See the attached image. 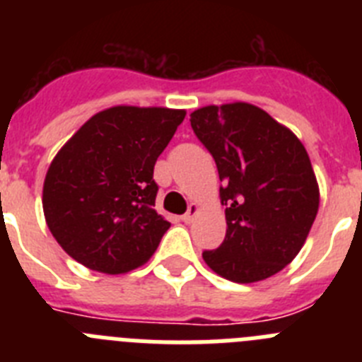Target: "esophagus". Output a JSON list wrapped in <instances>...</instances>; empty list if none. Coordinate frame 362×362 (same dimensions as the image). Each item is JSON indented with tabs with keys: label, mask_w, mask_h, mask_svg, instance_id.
Segmentation results:
<instances>
[{
	"label": "esophagus",
	"mask_w": 362,
	"mask_h": 362,
	"mask_svg": "<svg viewBox=\"0 0 362 362\" xmlns=\"http://www.w3.org/2000/svg\"><path fill=\"white\" fill-rule=\"evenodd\" d=\"M197 214H199V204L192 203L190 206H188V212L185 214V216H181V219H183V223H192Z\"/></svg>",
	"instance_id": "esophagus-1"
}]
</instances>
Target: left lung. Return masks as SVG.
I'll use <instances>...</instances> for the list:
<instances>
[{
    "label": "left lung",
    "instance_id": "obj_1",
    "mask_svg": "<svg viewBox=\"0 0 362 362\" xmlns=\"http://www.w3.org/2000/svg\"><path fill=\"white\" fill-rule=\"evenodd\" d=\"M216 159L226 235L204 263L233 283L276 276L305 245L319 210V185L296 134L250 103L209 105L190 114Z\"/></svg>",
    "mask_w": 362,
    "mask_h": 362
}]
</instances>
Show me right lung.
I'll list each match as a JSON object with an SVG mask.
<instances>
[{
    "mask_svg": "<svg viewBox=\"0 0 362 362\" xmlns=\"http://www.w3.org/2000/svg\"><path fill=\"white\" fill-rule=\"evenodd\" d=\"M187 112L117 105L83 124L45 175L43 212L63 250L101 274L152 257L170 223L156 206L153 165Z\"/></svg>",
    "mask_w": 362,
    "mask_h": 362,
    "instance_id": "add662e5",
    "label": "right lung"
}]
</instances>
